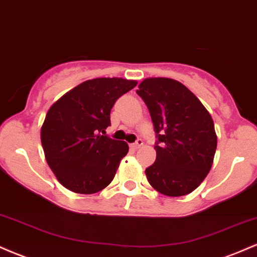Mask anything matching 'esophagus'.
<instances>
[{
	"label": "esophagus",
	"instance_id": "obj_1",
	"mask_svg": "<svg viewBox=\"0 0 257 257\" xmlns=\"http://www.w3.org/2000/svg\"><path fill=\"white\" fill-rule=\"evenodd\" d=\"M144 145V141L143 140H140V139H139V140L137 141V143H134V144H132L131 145V147L133 150H138V149H140L141 146Z\"/></svg>",
	"mask_w": 257,
	"mask_h": 257
}]
</instances>
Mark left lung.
<instances>
[{
	"instance_id": "1",
	"label": "left lung",
	"mask_w": 257,
	"mask_h": 257,
	"mask_svg": "<svg viewBox=\"0 0 257 257\" xmlns=\"http://www.w3.org/2000/svg\"><path fill=\"white\" fill-rule=\"evenodd\" d=\"M150 110L158 141L156 162L145 170L150 185L168 197L191 193L210 172L217 137L200 100L179 81L145 78L137 90Z\"/></svg>"
}]
</instances>
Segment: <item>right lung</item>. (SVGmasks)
<instances>
[{
  "instance_id": "1",
  "label": "right lung",
  "mask_w": 257,
  "mask_h": 257,
  "mask_svg": "<svg viewBox=\"0 0 257 257\" xmlns=\"http://www.w3.org/2000/svg\"><path fill=\"white\" fill-rule=\"evenodd\" d=\"M137 83L119 77L88 79L49 107L41 143L47 163L65 188L91 194L111 184L129 147L100 133L111 124L116 100Z\"/></svg>"
}]
</instances>
